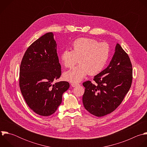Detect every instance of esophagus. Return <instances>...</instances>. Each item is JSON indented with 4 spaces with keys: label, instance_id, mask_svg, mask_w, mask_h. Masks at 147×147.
Here are the masks:
<instances>
[{
    "label": "esophagus",
    "instance_id": "obj_1",
    "mask_svg": "<svg viewBox=\"0 0 147 147\" xmlns=\"http://www.w3.org/2000/svg\"><path fill=\"white\" fill-rule=\"evenodd\" d=\"M71 85L72 86V87H76V86L78 85V84H76V83H71Z\"/></svg>",
    "mask_w": 147,
    "mask_h": 147
}]
</instances>
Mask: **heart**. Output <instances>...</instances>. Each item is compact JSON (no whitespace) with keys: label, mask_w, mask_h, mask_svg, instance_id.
<instances>
[{"label":"heart","mask_w":147,"mask_h":147,"mask_svg":"<svg viewBox=\"0 0 147 147\" xmlns=\"http://www.w3.org/2000/svg\"><path fill=\"white\" fill-rule=\"evenodd\" d=\"M73 50L65 49L61 54V60L67 68H72L79 59L75 67L65 72L64 78L66 80L77 83L88 74L94 75L105 67L109 56V47L107 43L89 38L75 40Z\"/></svg>","instance_id":"b5f03b06"}]
</instances>
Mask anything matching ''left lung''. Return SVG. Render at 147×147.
Wrapping results in <instances>:
<instances>
[{
    "label": "left lung",
    "mask_w": 147,
    "mask_h": 147,
    "mask_svg": "<svg viewBox=\"0 0 147 147\" xmlns=\"http://www.w3.org/2000/svg\"><path fill=\"white\" fill-rule=\"evenodd\" d=\"M132 65L127 54L119 44L108 66L90 81L83 83L85 87L82 101L85 109L100 117L113 112L122 102L132 82Z\"/></svg>",
    "instance_id": "1"
}]
</instances>
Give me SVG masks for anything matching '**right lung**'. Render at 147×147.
Masks as SVG:
<instances>
[{"label": "right lung", "instance_id": "right-lung-1", "mask_svg": "<svg viewBox=\"0 0 147 147\" xmlns=\"http://www.w3.org/2000/svg\"><path fill=\"white\" fill-rule=\"evenodd\" d=\"M61 75L54 34L42 36L25 51L20 69V87L27 104L36 113L44 116L54 113L69 87L68 82L53 84Z\"/></svg>", "mask_w": 147, "mask_h": 147}]
</instances>
